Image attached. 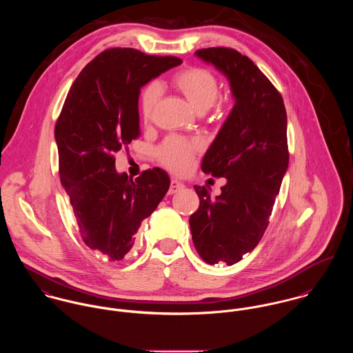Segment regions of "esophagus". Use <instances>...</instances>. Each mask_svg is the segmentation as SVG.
I'll return each mask as SVG.
<instances>
[{
  "label": "esophagus",
  "instance_id": "34e87169",
  "mask_svg": "<svg viewBox=\"0 0 353 353\" xmlns=\"http://www.w3.org/2000/svg\"><path fill=\"white\" fill-rule=\"evenodd\" d=\"M183 188H185V185H183L182 182H179V181H176V179H172L171 183H170V190H168V193H170V194H175V193L181 192Z\"/></svg>",
  "mask_w": 353,
  "mask_h": 353
}]
</instances>
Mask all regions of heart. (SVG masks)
Wrapping results in <instances>:
<instances>
[{
  "label": "heart",
  "mask_w": 353,
  "mask_h": 353,
  "mask_svg": "<svg viewBox=\"0 0 353 353\" xmlns=\"http://www.w3.org/2000/svg\"><path fill=\"white\" fill-rule=\"evenodd\" d=\"M174 87L185 97L189 104L202 114L212 107L219 95V84L213 73L202 68H186L172 77ZM161 97V88L157 83L148 84L140 98L141 112L145 121H150ZM199 144L182 139H170L160 148L159 154L168 168L172 171H185L192 163Z\"/></svg>",
  "instance_id": "1"
}]
</instances>
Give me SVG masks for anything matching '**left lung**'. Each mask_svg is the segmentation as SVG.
Segmentation results:
<instances>
[{
	"label": "left lung",
	"instance_id": "left-lung-1",
	"mask_svg": "<svg viewBox=\"0 0 353 353\" xmlns=\"http://www.w3.org/2000/svg\"><path fill=\"white\" fill-rule=\"evenodd\" d=\"M230 83L234 107L202 159L203 172L223 176L220 196L194 186L193 243L206 263L234 265L259 243L288 168L284 101L250 58L225 48L196 51Z\"/></svg>",
	"mask_w": 353,
	"mask_h": 353
}]
</instances>
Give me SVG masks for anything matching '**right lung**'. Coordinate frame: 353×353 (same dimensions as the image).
Returning a JSON list of instances; mask_svg holds the SVG:
<instances>
[{"label": "right lung", "instance_id": "right-lung-1", "mask_svg": "<svg viewBox=\"0 0 353 353\" xmlns=\"http://www.w3.org/2000/svg\"><path fill=\"white\" fill-rule=\"evenodd\" d=\"M181 63L134 49L103 51L74 80L57 121L62 188L84 243L111 261L130 252L143 220L170 188L157 167L136 179L118 172L114 154L140 133L141 88Z\"/></svg>", "mask_w": 353, "mask_h": 353}]
</instances>
